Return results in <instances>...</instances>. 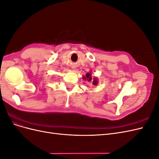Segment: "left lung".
Returning a JSON list of instances; mask_svg holds the SVG:
<instances>
[{
  "instance_id": "8db88e82",
  "label": "left lung",
  "mask_w": 159,
  "mask_h": 159,
  "mask_svg": "<svg viewBox=\"0 0 159 159\" xmlns=\"http://www.w3.org/2000/svg\"><path fill=\"white\" fill-rule=\"evenodd\" d=\"M91 74H86V77H85V78H87V79L88 80V81H91ZM98 84V81L96 80V79L95 78H94L93 79V85H97Z\"/></svg>"
}]
</instances>
